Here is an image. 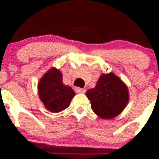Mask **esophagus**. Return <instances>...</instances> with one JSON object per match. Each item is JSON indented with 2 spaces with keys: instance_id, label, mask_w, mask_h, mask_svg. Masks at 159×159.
Wrapping results in <instances>:
<instances>
[{
  "instance_id": "1",
  "label": "esophagus",
  "mask_w": 159,
  "mask_h": 159,
  "mask_svg": "<svg viewBox=\"0 0 159 159\" xmlns=\"http://www.w3.org/2000/svg\"><path fill=\"white\" fill-rule=\"evenodd\" d=\"M75 91L78 94H84L85 93V89H81V88H76L75 89Z\"/></svg>"
}]
</instances>
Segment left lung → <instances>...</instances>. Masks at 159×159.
Returning a JSON list of instances; mask_svg holds the SVG:
<instances>
[{
	"label": "left lung",
	"instance_id": "1",
	"mask_svg": "<svg viewBox=\"0 0 159 159\" xmlns=\"http://www.w3.org/2000/svg\"><path fill=\"white\" fill-rule=\"evenodd\" d=\"M86 96L91 102L93 111L104 119H111L125 109L129 100L126 84L115 74H102L94 89Z\"/></svg>",
	"mask_w": 159,
	"mask_h": 159
}]
</instances>
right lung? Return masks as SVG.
I'll return each instance as SVG.
<instances>
[{
  "label": "right lung",
  "instance_id": "obj_1",
  "mask_svg": "<svg viewBox=\"0 0 159 159\" xmlns=\"http://www.w3.org/2000/svg\"><path fill=\"white\" fill-rule=\"evenodd\" d=\"M62 73L55 68L48 70L38 84V94L48 110L57 113L66 109L75 96L73 89L62 82Z\"/></svg>",
  "mask_w": 159,
  "mask_h": 159
}]
</instances>
